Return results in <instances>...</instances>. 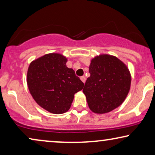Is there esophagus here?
I'll return each instance as SVG.
<instances>
[{
  "instance_id": "1",
  "label": "esophagus",
  "mask_w": 155,
  "mask_h": 155,
  "mask_svg": "<svg viewBox=\"0 0 155 155\" xmlns=\"http://www.w3.org/2000/svg\"><path fill=\"white\" fill-rule=\"evenodd\" d=\"M80 80H82V82H83V83H84L86 81V78L84 77V76H82V77H80Z\"/></svg>"
}]
</instances>
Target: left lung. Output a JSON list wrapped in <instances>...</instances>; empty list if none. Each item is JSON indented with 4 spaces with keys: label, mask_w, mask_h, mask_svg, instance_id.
<instances>
[{
    "label": "left lung",
    "mask_w": 155,
    "mask_h": 155,
    "mask_svg": "<svg viewBox=\"0 0 155 155\" xmlns=\"http://www.w3.org/2000/svg\"><path fill=\"white\" fill-rule=\"evenodd\" d=\"M82 92L89 108L96 114H105L119 107L130 88L128 67L118 58L108 54L92 59Z\"/></svg>",
    "instance_id": "left-lung-1"
}]
</instances>
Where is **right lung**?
Returning <instances> with one entry per match:
<instances>
[{"mask_svg":"<svg viewBox=\"0 0 155 155\" xmlns=\"http://www.w3.org/2000/svg\"><path fill=\"white\" fill-rule=\"evenodd\" d=\"M67 61L60 54H48L33 61L27 71V85L33 99L52 114L68 111L74 94L84 86L75 71L66 66Z\"/></svg>","mask_w":155,"mask_h":155,"instance_id":"right-lung-1","label":"right lung"}]
</instances>
